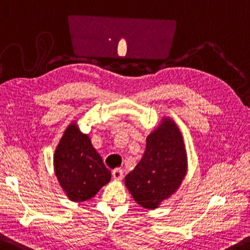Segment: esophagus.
Listing matches in <instances>:
<instances>
[{
	"mask_svg": "<svg viewBox=\"0 0 250 250\" xmlns=\"http://www.w3.org/2000/svg\"><path fill=\"white\" fill-rule=\"evenodd\" d=\"M112 176H113V178L115 179V181H121V179L123 178L122 169H120V168L114 169V170L112 171Z\"/></svg>",
	"mask_w": 250,
	"mask_h": 250,
	"instance_id": "esophagus-1",
	"label": "esophagus"
}]
</instances>
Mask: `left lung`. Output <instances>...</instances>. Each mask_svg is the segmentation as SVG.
Wrapping results in <instances>:
<instances>
[{
	"instance_id": "8db88e82",
	"label": "left lung",
	"mask_w": 250,
	"mask_h": 250,
	"mask_svg": "<svg viewBox=\"0 0 250 250\" xmlns=\"http://www.w3.org/2000/svg\"><path fill=\"white\" fill-rule=\"evenodd\" d=\"M186 169L183 136L175 122L167 118L147 136L143 158L125 176V183L138 205L155 209L179 188Z\"/></svg>"
}]
</instances>
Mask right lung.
Listing matches in <instances>:
<instances>
[{
	"mask_svg": "<svg viewBox=\"0 0 250 250\" xmlns=\"http://www.w3.org/2000/svg\"><path fill=\"white\" fill-rule=\"evenodd\" d=\"M55 174L69 200L82 202L94 198L111 181V171L92 146L90 138L69 125L53 155Z\"/></svg>",
	"mask_w": 250,
	"mask_h": 250,
	"instance_id": "right-lung-1",
	"label": "right lung"
}]
</instances>
